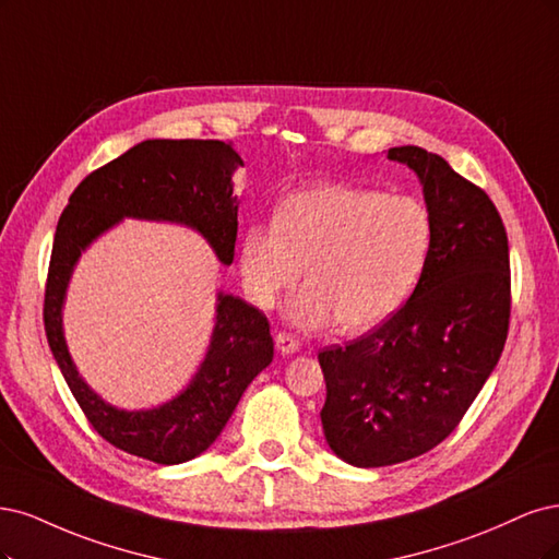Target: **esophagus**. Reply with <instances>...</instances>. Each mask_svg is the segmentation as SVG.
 <instances>
[{"label":"esophagus","mask_w":559,"mask_h":559,"mask_svg":"<svg viewBox=\"0 0 559 559\" xmlns=\"http://www.w3.org/2000/svg\"><path fill=\"white\" fill-rule=\"evenodd\" d=\"M299 338L290 332H278L276 334V348L283 353V355H290V353H297L299 350Z\"/></svg>","instance_id":"34e87169"}]
</instances>
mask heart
<instances>
[{
	"mask_svg": "<svg viewBox=\"0 0 559 559\" xmlns=\"http://www.w3.org/2000/svg\"><path fill=\"white\" fill-rule=\"evenodd\" d=\"M435 225L423 202L357 186H316L285 197L274 223H255L241 239V283L248 299L272 309L297 285L287 306L299 328L338 320L348 332L381 325L416 287Z\"/></svg>",
	"mask_w": 559,
	"mask_h": 559,
	"instance_id": "obj_1",
	"label": "heart"
}]
</instances>
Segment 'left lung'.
<instances>
[{"label": "left lung", "mask_w": 559, "mask_h": 559, "mask_svg": "<svg viewBox=\"0 0 559 559\" xmlns=\"http://www.w3.org/2000/svg\"><path fill=\"white\" fill-rule=\"evenodd\" d=\"M388 159L420 178L435 225L429 258L383 325L318 353L325 439L365 469L418 457L460 425L499 362L511 318L509 237L490 197L425 148H390Z\"/></svg>", "instance_id": "1"}]
</instances>
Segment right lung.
<instances>
[{"instance_id": "add662e5", "label": "right lung", "mask_w": 559, "mask_h": 559, "mask_svg": "<svg viewBox=\"0 0 559 559\" xmlns=\"http://www.w3.org/2000/svg\"><path fill=\"white\" fill-rule=\"evenodd\" d=\"M243 162L227 141L148 139L85 176L64 206L48 264L44 325L52 357L97 435L124 453L181 464L221 437L250 381L274 359L266 316L239 297L218 295L211 346L192 383L151 411L106 404L79 376L62 332V301L81 250L122 218L183 223L204 234L223 264L237 243L231 174Z\"/></svg>"}]
</instances>
